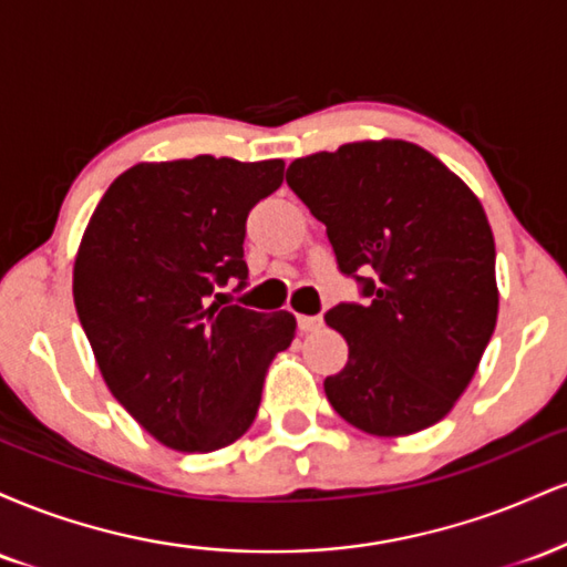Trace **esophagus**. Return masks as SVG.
<instances>
[{
	"label": "esophagus",
	"mask_w": 567,
	"mask_h": 567,
	"mask_svg": "<svg viewBox=\"0 0 567 567\" xmlns=\"http://www.w3.org/2000/svg\"><path fill=\"white\" fill-rule=\"evenodd\" d=\"M320 328H322V317H306V315L298 317V330H301V333H315V330Z\"/></svg>",
	"instance_id": "obj_1"
}]
</instances>
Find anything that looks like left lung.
<instances>
[{
	"label": "left lung",
	"mask_w": 567,
	"mask_h": 567,
	"mask_svg": "<svg viewBox=\"0 0 567 567\" xmlns=\"http://www.w3.org/2000/svg\"><path fill=\"white\" fill-rule=\"evenodd\" d=\"M288 186L328 226L338 269L365 303L324 322L349 343L324 394L343 421L405 437L451 413L498 320L496 243L483 202L453 171L400 138L343 143L296 159Z\"/></svg>",
	"instance_id": "left-lung-1"
}]
</instances>
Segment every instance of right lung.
<instances>
[{
    "label": "right lung",
    "instance_id": "1",
    "mask_svg": "<svg viewBox=\"0 0 567 567\" xmlns=\"http://www.w3.org/2000/svg\"><path fill=\"white\" fill-rule=\"evenodd\" d=\"M285 162H138L106 188L74 258V306L103 381L162 445L213 453L256 421L290 311L224 301L247 279L245 220Z\"/></svg>",
    "mask_w": 567,
    "mask_h": 567
}]
</instances>
